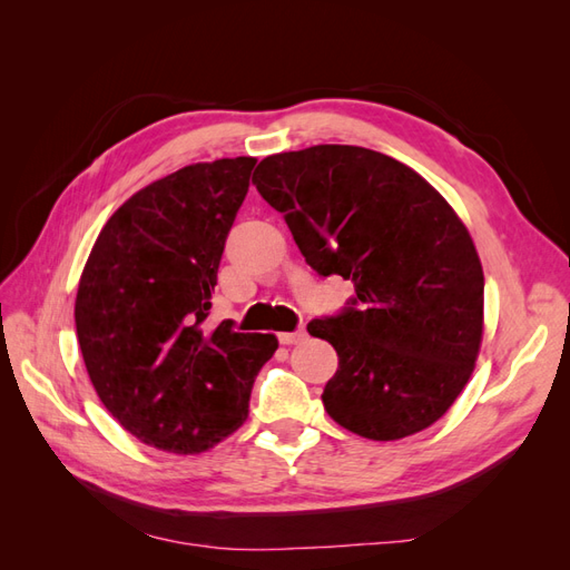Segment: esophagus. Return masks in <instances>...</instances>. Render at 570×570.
Wrapping results in <instances>:
<instances>
[{
    "mask_svg": "<svg viewBox=\"0 0 570 570\" xmlns=\"http://www.w3.org/2000/svg\"><path fill=\"white\" fill-rule=\"evenodd\" d=\"M278 337H281V344H287V347H289V344L302 342L306 337V331H304V327H299V331H295V333H281Z\"/></svg>",
    "mask_w": 570,
    "mask_h": 570,
    "instance_id": "34e87169",
    "label": "esophagus"
}]
</instances>
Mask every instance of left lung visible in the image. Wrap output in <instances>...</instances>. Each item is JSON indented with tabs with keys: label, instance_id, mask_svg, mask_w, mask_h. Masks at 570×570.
Returning <instances> with one entry per match:
<instances>
[{
	"label": "left lung",
	"instance_id": "obj_1",
	"mask_svg": "<svg viewBox=\"0 0 570 570\" xmlns=\"http://www.w3.org/2000/svg\"><path fill=\"white\" fill-rule=\"evenodd\" d=\"M306 264L356 295L306 331L340 366L321 400L368 440H400L442 419L473 373L485 278L473 239L438 189L387 154L316 145L266 157L254 180Z\"/></svg>",
	"mask_w": 570,
	"mask_h": 570
}]
</instances>
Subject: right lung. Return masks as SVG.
Instances as JSON below:
<instances>
[{"mask_svg":"<svg viewBox=\"0 0 570 570\" xmlns=\"http://www.w3.org/2000/svg\"><path fill=\"white\" fill-rule=\"evenodd\" d=\"M256 159L193 164L135 193L80 275L76 331L90 381L140 442L209 450L245 423L275 335L206 327L218 264Z\"/></svg>","mask_w":570,"mask_h":570,"instance_id":"add662e5","label":"right lung"}]
</instances>
